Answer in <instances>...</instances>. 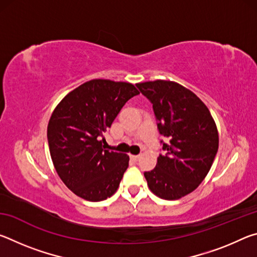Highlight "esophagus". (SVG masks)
Here are the masks:
<instances>
[{
  "instance_id": "1",
  "label": "esophagus",
  "mask_w": 257,
  "mask_h": 257,
  "mask_svg": "<svg viewBox=\"0 0 257 257\" xmlns=\"http://www.w3.org/2000/svg\"><path fill=\"white\" fill-rule=\"evenodd\" d=\"M130 160H133L134 162H137L139 160V155H130Z\"/></svg>"
}]
</instances>
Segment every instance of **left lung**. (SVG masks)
<instances>
[{
    "label": "left lung",
    "instance_id": "1",
    "mask_svg": "<svg viewBox=\"0 0 257 257\" xmlns=\"http://www.w3.org/2000/svg\"><path fill=\"white\" fill-rule=\"evenodd\" d=\"M153 104L164 155L144 176L156 196L176 201L205 179L219 149V133L207 106L196 94L176 81L158 79L136 84Z\"/></svg>",
    "mask_w": 257,
    "mask_h": 257
}]
</instances>
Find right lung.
Returning a JSON list of instances; mask_svg holds the SVG:
<instances>
[{"mask_svg":"<svg viewBox=\"0 0 257 257\" xmlns=\"http://www.w3.org/2000/svg\"><path fill=\"white\" fill-rule=\"evenodd\" d=\"M137 94L130 82L92 79L68 93L52 112L47 124L52 162L77 196L101 202L118 190L129 156L104 150L102 137Z\"/></svg>","mask_w":257,"mask_h":257,"instance_id":"obj_1","label":"right lung"}]
</instances>
